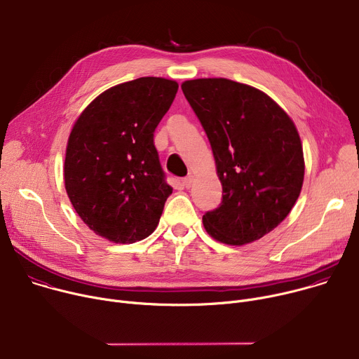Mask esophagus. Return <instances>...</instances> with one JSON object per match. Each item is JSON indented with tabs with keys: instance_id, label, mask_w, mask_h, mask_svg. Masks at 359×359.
Here are the masks:
<instances>
[{
	"instance_id": "esophagus-1",
	"label": "esophagus",
	"mask_w": 359,
	"mask_h": 359,
	"mask_svg": "<svg viewBox=\"0 0 359 359\" xmlns=\"http://www.w3.org/2000/svg\"><path fill=\"white\" fill-rule=\"evenodd\" d=\"M182 183H183V186H184L186 189H189V187L191 186V183H193V177H191V176H187V177H184V179L182 180Z\"/></svg>"
}]
</instances>
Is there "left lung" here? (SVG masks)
Listing matches in <instances>:
<instances>
[{"label": "left lung", "instance_id": "obj_1", "mask_svg": "<svg viewBox=\"0 0 359 359\" xmlns=\"http://www.w3.org/2000/svg\"><path fill=\"white\" fill-rule=\"evenodd\" d=\"M208 135L222 202L203 215L216 241L241 246L264 238L289 215L304 183L298 130L268 94L227 79L182 84Z\"/></svg>", "mask_w": 359, "mask_h": 359}]
</instances>
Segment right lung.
Masks as SVG:
<instances>
[{
	"instance_id": "add662e5",
	"label": "right lung",
	"mask_w": 359,
	"mask_h": 359,
	"mask_svg": "<svg viewBox=\"0 0 359 359\" xmlns=\"http://www.w3.org/2000/svg\"><path fill=\"white\" fill-rule=\"evenodd\" d=\"M177 88L161 77L114 86L86 107L72 130L64 184L81 220L110 242L151 235L173 191L153 137Z\"/></svg>"
}]
</instances>
